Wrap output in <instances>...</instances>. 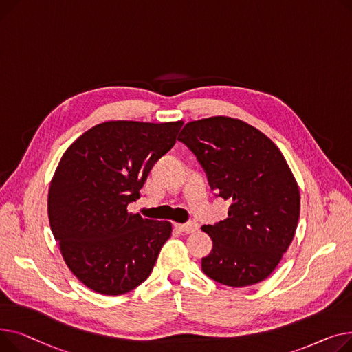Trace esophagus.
Returning a JSON list of instances; mask_svg holds the SVG:
<instances>
[{"label": "esophagus", "mask_w": 352, "mask_h": 352, "mask_svg": "<svg viewBox=\"0 0 352 352\" xmlns=\"http://www.w3.org/2000/svg\"><path fill=\"white\" fill-rule=\"evenodd\" d=\"M176 229H179L183 233H195L196 230H199V224L196 221H188L183 224H176Z\"/></svg>", "instance_id": "1"}]
</instances>
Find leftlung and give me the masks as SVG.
<instances>
[{
	"instance_id": "1",
	"label": "left lung",
	"mask_w": 352,
	"mask_h": 352,
	"mask_svg": "<svg viewBox=\"0 0 352 352\" xmlns=\"http://www.w3.org/2000/svg\"><path fill=\"white\" fill-rule=\"evenodd\" d=\"M177 139L217 196L232 200L229 217L201 227L213 240L203 273L230 287L263 281L290 247L300 217L298 184L283 153L254 126L227 116L186 123Z\"/></svg>"
}]
</instances>
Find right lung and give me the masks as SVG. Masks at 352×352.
<instances>
[{
  "mask_svg": "<svg viewBox=\"0 0 352 352\" xmlns=\"http://www.w3.org/2000/svg\"><path fill=\"white\" fill-rule=\"evenodd\" d=\"M182 125L103 122L60 157L48 193L50 226L69 270L91 290L120 296L151 276L172 224L129 213L128 204Z\"/></svg>",
  "mask_w": 352,
  "mask_h": 352,
  "instance_id": "1",
  "label": "right lung"
}]
</instances>
